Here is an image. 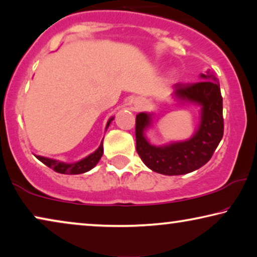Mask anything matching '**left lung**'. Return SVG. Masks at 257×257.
I'll list each match as a JSON object with an SVG mask.
<instances>
[{"label": "left lung", "instance_id": "1", "mask_svg": "<svg viewBox=\"0 0 257 257\" xmlns=\"http://www.w3.org/2000/svg\"><path fill=\"white\" fill-rule=\"evenodd\" d=\"M202 81L172 86L173 99L199 106V124L190 139L163 146L151 144L147 132L156 114L136 115V150L153 171L165 176H179L196 171L211 160L223 135L222 96L218 79L211 71L200 74Z\"/></svg>", "mask_w": 257, "mask_h": 257}]
</instances>
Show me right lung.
<instances>
[{"mask_svg": "<svg viewBox=\"0 0 257 257\" xmlns=\"http://www.w3.org/2000/svg\"><path fill=\"white\" fill-rule=\"evenodd\" d=\"M114 120V116H111L109 120H108L107 124H106V129L109 127L111 121ZM103 154V140L101 141L100 146L97 149L94 151V153L89 154L88 156H86L81 160H79L77 162H73V163H66V162H61L58 160H53V158H49V157H44V156H39V155H35L37 157V160H39L42 163H44L46 166H49L50 169L55 170L58 173H64V175H80V173H85L92 170L94 166H95L97 163H99L100 158L102 157Z\"/></svg>", "mask_w": 257, "mask_h": 257, "instance_id": "1", "label": "right lung"}]
</instances>
